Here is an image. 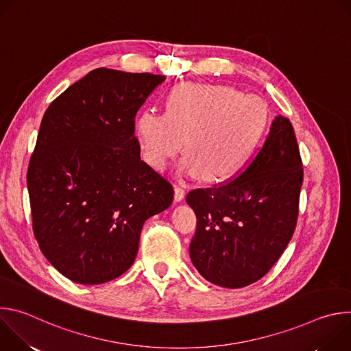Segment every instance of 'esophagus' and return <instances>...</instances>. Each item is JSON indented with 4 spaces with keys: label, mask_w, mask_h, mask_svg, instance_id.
Masks as SVG:
<instances>
[{
    "label": "esophagus",
    "mask_w": 351,
    "mask_h": 351,
    "mask_svg": "<svg viewBox=\"0 0 351 351\" xmlns=\"http://www.w3.org/2000/svg\"><path fill=\"white\" fill-rule=\"evenodd\" d=\"M184 195H186V190H184V187H183V186L176 184V186H175V189H173V198H175V202H176V203L182 202V199L184 198Z\"/></svg>",
    "instance_id": "34e87169"
}]
</instances>
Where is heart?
<instances>
[{
  "mask_svg": "<svg viewBox=\"0 0 351 351\" xmlns=\"http://www.w3.org/2000/svg\"><path fill=\"white\" fill-rule=\"evenodd\" d=\"M267 122V106L257 95L229 86L183 83L169 94L165 114L148 110L136 118L134 136L145 162L160 171L184 140L180 173L218 182L245 164Z\"/></svg>",
  "mask_w": 351,
  "mask_h": 351,
  "instance_id": "heart-1",
  "label": "heart"
}]
</instances>
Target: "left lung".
<instances>
[{
  "mask_svg": "<svg viewBox=\"0 0 351 351\" xmlns=\"http://www.w3.org/2000/svg\"><path fill=\"white\" fill-rule=\"evenodd\" d=\"M302 184L294 129L279 115L257 156L233 179L186 197L197 217L189 252L199 275L239 289L268 274L294 233Z\"/></svg>",
  "mask_w": 351,
  "mask_h": 351,
  "instance_id": "obj_1",
  "label": "left lung"
}]
</instances>
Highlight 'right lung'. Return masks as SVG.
Segmentation results:
<instances>
[{"label":"right lung","instance_id":"obj_1","mask_svg":"<svg viewBox=\"0 0 351 351\" xmlns=\"http://www.w3.org/2000/svg\"><path fill=\"white\" fill-rule=\"evenodd\" d=\"M162 75L98 68L47 108L27 168L33 233L72 282L99 285L134 263L144 222L172 184L140 158L134 117Z\"/></svg>","mask_w":351,"mask_h":351}]
</instances>
